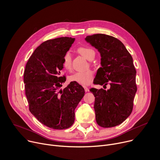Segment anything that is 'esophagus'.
Here are the masks:
<instances>
[{
    "label": "esophagus",
    "mask_w": 160,
    "mask_h": 160,
    "mask_svg": "<svg viewBox=\"0 0 160 160\" xmlns=\"http://www.w3.org/2000/svg\"><path fill=\"white\" fill-rule=\"evenodd\" d=\"M83 88H84V89H85V92H88V87H83Z\"/></svg>",
    "instance_id": "obj_1"
}]
</instances>
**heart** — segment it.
Returning <instances> with one entry per match:
<instances>
[{
  "label": "heart",
  "mask_w": 160,
  "mask_h": 160,
  "mask_svg": "<svg viewBox=\"0 0 160 160\" xmlns=\"http://www.w3.org/2000/svg\"><path fill=\"white\" fill-rule=\"evenodd\" d=\"M78 52L85 58L87 59L90 61L93 59L95 56V51L91 48L88 46H82L78 49ZM62 65L65 69L70 70L72 68V57L70 52H66L62 60ZM94 73L92 70H88L85 72H78L70 77V80L78 83L82 85H87L90 83L93 79Z\"/></svg>",
  "instance_id": "obj_1"
}]
</instances>
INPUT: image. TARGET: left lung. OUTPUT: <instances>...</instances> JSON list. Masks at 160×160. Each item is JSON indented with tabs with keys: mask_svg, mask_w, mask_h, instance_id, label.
Listing matches in <instances>:
<instances>
[{
	"mask_svg": "<svg viewBox=\"0 0 160 160\" xmlns=\"http://www.w3.org/2000/svg\"><path fill=\"white\" fill-rule=\"evenodd\" d=\"M85 40L101 56V67L98 70L94 84L110 86L106 90L90 89L95 97L96 122L104 128L115 127L123 122L133 109L137 85L132 57L123 43L112 36L98 33L87 36Z\"/></svg>",
	"mask_w": 160,
	"mask_h": 160,
	"instance_id": "1",
	"label": "left lung"
}]
</instances>
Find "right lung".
Returning a JSON list of instances; mask_svg holds the SVG:
<instances>
[{"label":"right lung","mask_w":160,"mask_h":160,"mask_svg":"<svg viewBox=\"0 0 160 160\" xmlns=\"http://www.w3.org/2000/svg\"><path fill=\"white\" fill-rule=\"evenodd\" d=\"M75 40L65 37L43 42L26 64L24 83L29 110L51 128L62 130L73 124L75 109L85 94L82 86L74 82L59 90L66 81L65 76H60L63 57Z\"/></svg>","instance_id":"obj_1"}]
</instances>
